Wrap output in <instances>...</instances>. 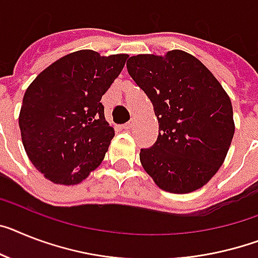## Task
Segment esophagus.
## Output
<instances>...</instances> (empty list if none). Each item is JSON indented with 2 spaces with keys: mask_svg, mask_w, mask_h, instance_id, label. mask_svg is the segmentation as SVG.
Masks as SVG:
<instances>
[{
  "mask_svg": "<svg viewBox=\"0 0 258 258\" xmlns=\"http://www.w3.org/2000/svg\"><path fill=\"white\" fill-rule=\"evenodd\" d=\"M122 127H123V130H131L134 127V120H130V122L124 123Z\"/></svg>",
  "mask_w": 258,
  "mask_h": 258,
  "instance_id": "esophagus-1",
  "label": "esophagus"
}]
</instances>
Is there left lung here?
<instances>
[{"mask_svg": "<svg viewBox=\"0 0 258 258\" xmlns=\"http://www.w3.org/2000/svg\"><path fill=\"white\" fill-rule=\"evenodd\" d=\"M127 71L159 120L156 143L140 149L143 168L165 191L202 187L226 159L235 133L224 89L198 59L178 49L165 57L131 56Z\"/></svg>", "mask_w": 258, "mask_h": 258, "instance_id": "8db88e82", "label": "left lung"}]
</instances>
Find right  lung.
Masks as SVG:
<instances>
[{"label":"right lung","mask_w":258,"mask_h":258,"mask_svg":"<svg viewBox=\"0 0 258 258\" xmlns=\"http://www.w3.org/2000/svg\"><path fill=\"white\" fill-rule=\"evenodd\" d=\"M128 55L99 56L82 49L64 56L31 82L19 128L29 159L52 182H81L102 162L114 128L101 98Z\"/></svg>","instance_id":"add662e5"}]
</instances>
